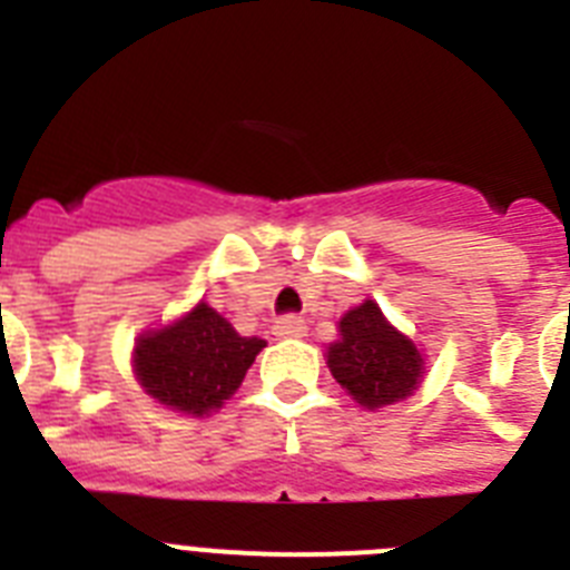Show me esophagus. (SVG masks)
Instances as JSON below:
<instances>
[{"label": "esophagus", "mask_w": 570, "mask_h": 570, "mask_svg": "<svg viewBox=\"0 0 570 570\" xmlns=\"http://www.w3.org/2000/svg\"><path fill=\"white\" fill-rule=\"evenodd\" d=\"M305 331H308V325H305V320H302V316H296V314L279 316V320L274 322V336H282V340L305 336Z\"/></svg>", "instance_id": "34e87169"}]
</instances>
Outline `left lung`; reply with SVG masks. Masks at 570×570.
<instances>
[{
    "mask_svg": "<svg viewBox=\"0 0 570 570\" xmlns=\"http://www.w3.org/2000/svg\"><path fill=\"white\" fill-rule=\"evenodd\" d=\"M334 380L365 407H385L414 394L422 356L407 336L387 325L380 305L365 299L340 320V340L328 347Z\"/></svg>",
    "mask_w": 570,
    "mask_h": 570,
    "instance_id": "1",
    "label": "left lung"
}]
</instances>
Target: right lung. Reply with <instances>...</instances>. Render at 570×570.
<instances>
[{
  "label": "right lung",
  "instance_id": "right-lung-1",
  "mask_svg": "<svg viewBox=\"0 0 570 570\" xmlns=\"http://www.w3.org/2000/svg\"><path fill=\"white\" fill-rule=\"evenodd\" d=\"M262 347L265 340L239 336L228 320L199 302L179 322L139 340L134 371L148 396L203 416L242 385Z\"/></svg>",
  "mask_w": 570,
  "mask_h": 570
}]
</instances>
